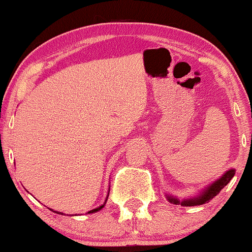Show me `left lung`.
Returning a JSON list of instances; mask_svg holds the SVG:
<instances>
[{"mask_svg":"<svg viewBox=\"0 0 252 252\" xmlns=\"http://www.w3.org/2000/svg\"><path fill=\"white\" fill-rule=\"evenodd\" d=\"M234 174H235V171H234V170L227 171L226 173L219 179V180L213 182L211 186H209L208 188L204 189V191L202 192V195H199L195 198L187 199V201H184V202H179L178 199H175L173 197H170V196H167V198L171 203H174V204H179V203H181V205H185V206L204 204V203L210 202L213 197H215V196L219 194L220 190H221V189L225 187V186H227V184H228L230 180H232Z\"/></svg>","mask_w":252,"mask_h":252,"instance_id":"1","label":"left lung"}]
</instances>
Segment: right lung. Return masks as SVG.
I'll use <instances>...</instances> for the list:
<instances>
[{"instance_id":"add662e5","label":"right lung","mask_w":252,"mask_h":252,"mask_svg":"<svg viewBox=\"0 0 252 252\" xmlns=\"http://www.w3.org/2000/svg\"><path fill=\"white\" fill-rule=\"evenodd\" d=\"M105 202H106V199H105ZM105 202H104V204H103V205H101V206H99V208H97V209H94V210H92V211H89L88 213H93V212H96V211H98V210H101V209L103 208V206H104V205H105ZM56 213H58V212H56ZM60 215H63V213H60Z\"/></svg>"}]
</instances>
